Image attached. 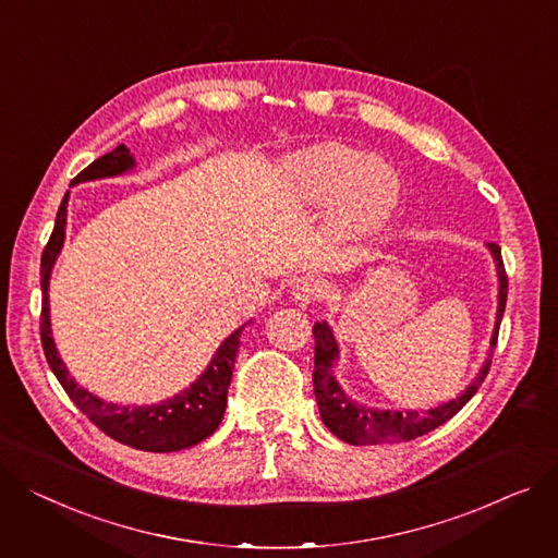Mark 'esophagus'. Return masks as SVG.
Wrapping results in <instances>:
<instances>
[{
	"label": "esophagus",
	"instance_id": "34e87169",
	"mask_svg": "<svg viewBox=\"0 0 558 558\" xmlns=\"http://www.w3.org/2000/svg\"><path fill=\"white\" fill-rule=\"evenodd\" d=\"M325 293H327V284H325L323 278L303 276V278H299V280L293 282L291 299H293V303L299 305V307H310L316 301H320Z\"/></svg>",
	"mask_w": 558,
	"mask_h": 558
}]
</instances>
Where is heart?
<instances>
[{
    "mask_svg": "<svg viewBox=\"0 0 558 558\" xmlns=\"http://www.w3.org/2000/svg\"><path fill=\"white\" fill-rule=\"evenodd\" d=\"M282 195L299 206L327 205V229L339 240L377 235L401 199L397 168L339 141H320L287 155L278 166Z\"/></svg>",
    "mask_w": 558,
    "mask_h": 558,
    "instance_id": "b5f03b06",
    "label": "heart"
}]
</instances>
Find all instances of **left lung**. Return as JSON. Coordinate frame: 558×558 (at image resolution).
<instances>
[{
  "mask_svg": "<svg viewBox=\"0 0 558 558\" xmlns=\"http://www.w3.org/2000/svg\"><path fill=\"white\" fill-rule=\"evenodd\" d=\"M487 248L494 257L496 276H498V310L496 323L492 331V341L487 350V359L482 363L480 373L473 381L451 401L428 408V411H381V408H369L365 403L354 401L348 397L343 386L337 379V361H339V343L333 339L331 327L323 320L314 325V395L318 403V413L323 424L337 435L339 439L352 444V447H369V444H397V441H411L422 437L424 433L449 422L460 408L477 392L480 384L485 381L494 348L498 341V327L507 305V276L500 246L487 242Z\"/></svg>",
  "mask_w": 558,
  "mask_h": 558,
  "instance_id": "1",
  "label": "left lung"
}]
</instances>
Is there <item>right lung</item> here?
<instances>
[{
	"instance_id": "obj_1",
	"label": "right lung",
	"mask_w": 558,
	"mask_h": 558,
	"mask_svg": "<svg viewBox=\"0 0 558 558\" xmlns=\"http://www.w3.org/2000/svg\"><path fill=\"white\" fill-rule=\"evenodd\" d=\"M136 168V161L125 145H119L117 150H111L89 163L71 185H78L85 181L96 179H109L121 177ZM66 206H69V191L58 208L56 227L49 238V244L43 253L40 265V287H43V320H40V337L45 356L49 361V367L58 377L60 386L69 395V399L76 403L81 411L111 439L121 444H128L138 451H153V453H172L195 447V444L204 441L208 435L215 433L221 417L227 411V392L233 377V365L240 348L242 329L251 325L253 320L244 323L229 337L221 341L217 352L213 354L210 363L206 365L204 373L181 392L147 405H121L111 403L94 392L85 390L69 375L64 361L58 354L53 331H51V307H49V280L51 271L56 267V259L62 251L64 235H66Z\"/></svg>"
}]
</instances>
